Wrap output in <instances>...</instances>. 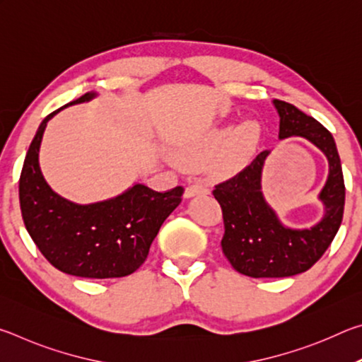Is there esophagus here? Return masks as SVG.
Returning a JSON list of instances; mask_svg holds the SVG:
<instances>
[{
  "label": "esophagus",
  "instance_id": "1",
  "mask_svg": "<svg viewBox=\"0 0 362 362\" xmlns=\"http://www.w3.org/2000/svg\"><path fill=\"white\" fill-rule=\"evenodd\" d=\"M209 192H211L209 183L199 180V182H194V183H192V185L187 187L185 198H193V196H198V194H209Z\"/></svg>",
  "mask_w": 362,
  "mask_h": 362
}]
</instances>
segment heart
<instances>
[{
    "label": "heart",
    "instance_id": "obj_1",
    "mask_svg": "<svg viewBox=\"0 0 362 362\" xmlns=\"http://www.w3.org/2000/svg\"><path fill=\"white\" fill-rule=\"evenodd\" d=\"M262 129L254 119H246L235 129L217 127L203 136L180 144L175 158L187 166H199L214 158V166L222 173L240 169L254 155L260 144Z\"/></svg>",
    "mask_w": 362,
    "mask_h": 362
}]
</instances>
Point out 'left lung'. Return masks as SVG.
<instances>
[{"instance_id":"1","label":"left lung","mask_w":362,"mask_h":362,"mask_svg":"<svg viewBox=\"0 0 362 362\" xmlns=\"http://www.w3.org/2000/svg\"><path fill=\"white\" fill-rule=\"evenodd\" d=\"M279 113V139L303 137L329 161V177L320 193L324 217L311 228L293 230L279 222L262 194V169L269 151H262L241 173L214 188L223 214L222 250L231 267L250 278H286L310 269L326 252L340 228L345 207V182L335 140L326 127L302 110L274 100Z\"/></svg>"}]
</instances>
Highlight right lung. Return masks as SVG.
Wrapping results in <instances>:
<instances>
[{
	"mask_svg": "<svg viewBox=\"0 0 362 362\" xmlns=\"http://www.w3.org/2000/svg\"><path fill=\"white\" fill-rule=\"evenodd\" d=\"M94 97L95 93H88L69 105ZM62 108L42 119L23 161L19 180L23 223L40 252L60 272L90 279L127 276L146 260L153 240L185 189L159 193L136 183L116 198L86 206L54 193L41 174L38 153L47 121Z\"/></svg>",
	"mask_w": 362,
	"mask_h": 362,
	"instance_id": "right-lung-1",
	"label": "right lung"
}]
</instances>
